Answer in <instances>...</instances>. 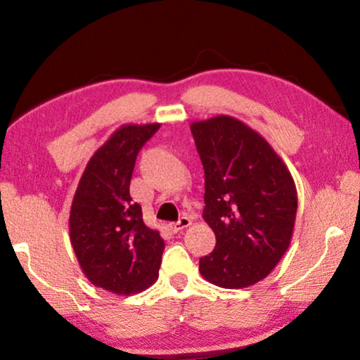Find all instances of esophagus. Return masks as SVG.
<instances>
[{"instance_id": "obj_1", "label": "esophagus", "mask_w": 360, "mask_h": 360, "mask_svg": "<svg viewBox=\"0 0 360 360\" xmlns=\"http://www.w3.org/2000/svg\"><path fill=\"white\" fill-rule=\"evenodd\" d=\"M187 226H191V219L186 218V217H182L179 221L169 223V228H171V231H173V233H179V231H182V229H186Z\"/></svg>"}]
</instances>
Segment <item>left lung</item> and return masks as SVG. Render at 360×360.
<instances>
[{
	"instance_id": "1",
	"label": "left lung",
	"mask_w": 360,
	"mask_h": 360,
	"mask_svg": "<svg viewBox=\"0 0 360 360\" xmlns=\"http://www.w3.org/2000/svg\"><path fill=\"white\" fill-rule=\"evenodd\" d=\"M205 171L203 219L217 245L198 262L219 288L264 280L292 238L297 192L292 176L260 134L231 116L191 124Z\"/></svg>"
}]
</instances>
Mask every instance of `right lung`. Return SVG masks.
<instances>
[{
    "label": "right lung",
    "mask_w": 360,
    "mask_h": 360,
    "mask_svg": "<svg viewBox=\"0 0 360 360\" xmlns=\"http://www.w3.org/2000/svg\"><path fill=\"white\" fill-rule=\"evenodd\" d=\"M158 129H117L89 160L72 198L69 236L79 265L90 283L115 294L141 292L158 278L165 240L129 192L137 153Z\"/></svg>",
    "instance_id": "obj_1"
}]
</instances>
